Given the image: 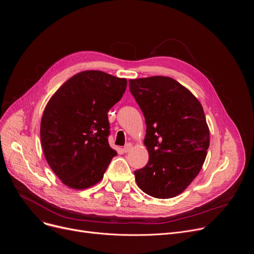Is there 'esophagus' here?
<instances>
[{"instance_id": "34e87169", "label": "esophagus", "mask_w": 254, "mask_h": 254, "mask_svg": "<svg viewBox=\"0 0 254 254\" xmlns=\"http://www.w3.org/2000/svg\"><path fill=\"white\" fill-rule=\"evenodd\" d=\"M131 148H132V144H131V143H127V146L124 147L123 152H124V153H128V152L131 150Z\"/></svg>"}]
</instances>
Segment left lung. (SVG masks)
<instances>
[{
  "label": "left lung",
  "instance_id": "left-lung-1",
  "mask_svg": "<svg viewBox=\"0 0 254 254\" xmlns=\"http://www.w3.org/2000/svg\"><path fill=\"white\" fill-rule=\"evenodd\" d=\"M129 90L147 125L143 143L149 162L134 171L146 194L169 199L186 190L201 171L210 143L202 104L171 77L129 79Z\"/></svg>",
  "mask_w": 254,
  "mask_h": 254
}]
</instances>
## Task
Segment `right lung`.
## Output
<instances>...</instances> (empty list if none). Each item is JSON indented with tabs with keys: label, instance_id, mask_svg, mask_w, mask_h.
<instances>
[{
	"label": "right lung",
	"instance_id": "right-lung-1",
	"mask_svg": "<svg viewBox=\"0 0 254 254\" xmlns=\"http://www.w3.org/2000/svg\"><path fill=\"white\" fill-rule=\"evenodd\" d=\"M127 83L126 78L86 70L49 99L41 120V144L48 165L67 187L94 186L118 155L108 143L107 113L123 97Z\"/></svg>",
	"mask_w": 254,
	"mask_h": 254
}]
</instances>
